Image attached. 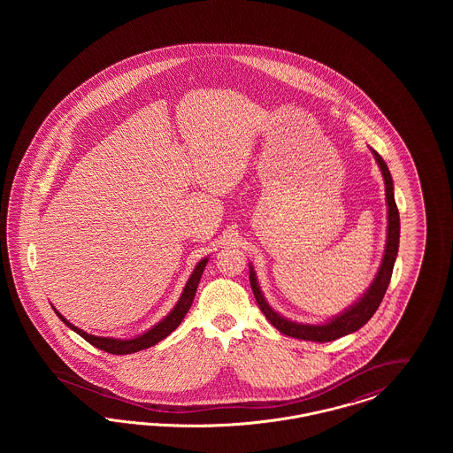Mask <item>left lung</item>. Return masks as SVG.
Here are the masks:
<instances>
[{"instance_id":"left-lung-1","label":"left lung","mask_w":453,"mask_h":453,"mask_svg":"<svg viewBox=\"0 0 453 453\" xmlns=\"http://www.w3.org/2000/svg\"><path fill=\"white\" fill-rule=\"evenodd\" d=\"M370 151L373 154L380 173L384 176V183H386V203H388V237H386V250H384V257L380 261L379 272L375 275V279L370 283V287L362 294V297H358L353 302L349 307H346L343 312H340L338 316H333L331 319L324 321L321 324H303L290 321L287 318H283L280 312H277L261 292L259 288L258 279H257V272L253 268V265L250 263V283L255 294V299L258 302L261 312L266 316V319L273 324L280 333L297 338V340H305V342H318V343H326V342H333L338 340L346 334H351L355 331H358L362 326L368 323V319L375 314V311L379 309L380 302L386 296L388 281L392 277V270H394V263L397 258V251H399V234H401V222H399V211L395 205V198H394V181L388 172L386 161L382 159V156L377 151H373L370 148Z\"/></svg>"}]
</instances>
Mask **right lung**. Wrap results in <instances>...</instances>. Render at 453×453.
<instances>
[{
	"instance_id": "right-lung-1",
	"label": "right lung",
	"mask_w": 453,
	"mask_h": 453,
	"mask_svg": "<svg viewBox=\"0 0 453 453\" xmlns=\"http://www.w3.org/2000/svg\"><path fill=\"white\" fill-rule=\"evenodd\" d=\"M207 261L209 257L200 259L196 265H195L194 272L192 275L188 277V280L183 287V292L180 296L178 302L174 303L172 311L159 321L157 324H154L152 327H150L148 331H144L142 334H137L130 340H120V338H108V336H95V334H88L87 331L80 329L78 326L69 323L65 319V316L52 305L54 312L58 314V318L63 321V323L73 329L74 333H78L81 338H85L88 343H91L107 353L111 355H129V353H135V351H141V349H146L150 346H154L156 343H159L161 340H165L168 334H172L173 331L181 324L183 318L187 316L188 309L192 307V302H194L195 292H196V287H198V281L202 279V273L207 266Z\"/></svg>"
}]
</instances>
